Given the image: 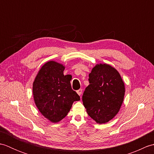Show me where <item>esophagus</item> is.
<instances>
[{
    "mask_svg": "<svg viewBox=\"0 0 154 154\" xmlns=\"http://www.w3.org/2000/svg\"><path fill=\"white\" fill-rule=\"evenodd\" d=\"M77 93L78 94H79V96H81V94H82V89H79V90H77Z\"/></svg>",
    "mask_w": 154,
    "mask_h": 154,
    "instance_id": "1",
    "label": "esophagus"
}]
</instances>
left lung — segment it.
Here are the masks:
<instances>
[{"mask_svg": "<svg viewBox=\"0 0 154 154\" xmlns=\"http://www.w3.org/2000/svg\"><path fill=\"white\" fill-rule=\"evenodd\" d=\"M89 85L82 100L89 116L98 124L116 115L123 103L125 87L119 72L109 65L97 64L89 75Z\"/></svg>", "mask_w": 154, "mask_h": 154, "instance_id": "obj_1", "label": "left lung"}]
</instances>
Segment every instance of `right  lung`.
Listing matches in <instances>:
<instances>
[{
	"mask_svg": "<svg viewBox=\"0 0 154 154\" xmlns=\"http://www.w3.org/2000/svg\"><path fill=\"white\" fill-rule=\"evenodd\" d=\"M65 67L54 61L45 63L33 83L35 105L41 114L51 122H57L67 116L74 101L80 97L72 89L71 79L63 75Z\"/></svg>",
	"mask_w": 154,
	"mask_h": 154,
	"instance_id": "1",
	"label": "right lung"
}]
</instances>
